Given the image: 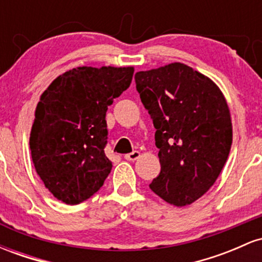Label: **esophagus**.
<instances>
[{
  "mask_svg": "<svg viewBox=\"0 0 262 262\" xmlns=\"http://www.w3.org/2000/svg\"><path fill=\"white\" fill-rule=\"evenodd\" d=\"M139 156H140V152L137 151V150H134V151L129 152V154H125L124 159H125V160H128V161H134V160H137Z\"/></svg>",
  "mask_w": 262,
  "mask_h": 262,
  "instance_id": "1",
  "label": "esophagus"
}]
</instances>
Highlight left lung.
Instances as JSON below:
<instances>
[{
  "label": "left lung",
  "instance_id": "1",
  "mask_svg": "<svg viewBox=\"0 0 262 262\" xmlns=\"http://www.w3.org/2000/svg\"><path fill=\"white\" fill-rule=\"evenodd\" d=\"M137 91L151 117L161 171L149 187L177 207L202 197L229 155V107L212 80L181 62L139 71Z\"/></svg>",
  "mask_w": 262,
  "mask_h": 262
}]
</instances>
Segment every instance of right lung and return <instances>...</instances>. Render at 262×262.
<instances>
[{
    "label": "right lung",
    "instance_id": "right-lung-1",
    "mask_svg": "<svg viewBox=\"0 0 262 262\" xmlns=\"http://www.w3.org/2000/svg\"><path fill=\"white\" fill-rule=\"evenodd\" d=\"M133 74L132 66H81L56 77L40 96L29 138L32 160L61 202L89 200L110 175L106 112L130 86Z\"/></svg>",
    "mask_w": 262,
    "mask_h": 262
}]
</instances>
